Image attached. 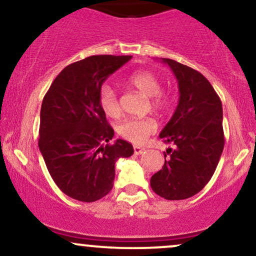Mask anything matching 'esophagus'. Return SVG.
Masks as SVG:
<instances>
[{
    "label": "esophagus",
    "instance_id": "34e87169",
    "mask_svg": "<svg viewBox=\"0 0 256 256\" xmlns=\"http://www.w3.org/2000/svg\"><path fill=\"white\" fill-rule=\"evenodd\" d=\"M146 152V149L144 148H142V146H134V152L136 155H140V154H143V152Z\"/></svg>",
    "mask_w": 256,
    "mask_h": 256
}]
</instances>
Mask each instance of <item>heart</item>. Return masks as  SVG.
Instances as JSON below:
<instances>
[{"mask_svg":"<svg viewBox=\"0 0 256 256\" xmlns=\"http://www.w3.org/2000/svg\"><path fill=\"white\" fill-rule=\"evenodd\" d=\"M128 83L146 98H150L152 107L155 110H164L168 106V95L160 91V80L152 72L142 70V71L132 73L128 78ZM98 101L102 110L108 116L118 118L122 113V108H120L116 91L108 85H104L100 90ZM155 130H156V122L152 118L126 119L118 128L120 136L134 144H140L144 142L146 137L154 134Z\"/></svg>","mask_w":256,"mask_h":256,"instance_id":"obj_1","label":"heart"}]
</instances>
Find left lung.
Wrapping results in <instances>:
<instances>
[{
	"mask_svg": "<svg viewBox=\"0 0 256 256\" xmlns=\"http://www.w3.org/2000/svg\"><path fill=\"white\" fill-rule=\"evenodd\" d=\"M161 60L177 78L179 101L160 134L174 148L166 150L165 165L150 178V186L166 200H185L204 189L218 166L225 144L222 106L204 76L171 58Z\"/></svg>",
	"mask_w": 256,
	"mask_h": 256,
	"instance_id": "obj_1",
	"label": "left lung"
}]
</instances>
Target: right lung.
Segmentation results:
<instances>
[{
  "mask_svg": "<svg viewBox=\"0 0 256 256\" xmlns=\"http://www.w3.org/2000/svg\"><path fill=\"white\" fill-rule=\"evenodd\" d=\"M131 58L95 55L68 64L43 98L38 146L55 184L78 201L94 202L107 195L116 160L134 154L124 140L108 143L114 130L98 101L104 82Z\"/></svg>",
  "mask_w": 256,
  "mask_h": 256,
  "instance_id": "1",
  "label": "right lung"
}]
</instances>
